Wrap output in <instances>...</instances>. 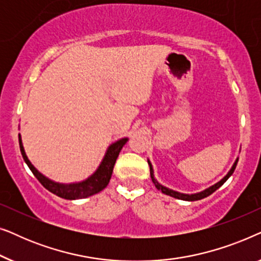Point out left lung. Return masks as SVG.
Segmentation results:
<instances>
[{
    "label": "left lung",
    "mask_w": 261,
    "mask_h": 261,
    "mask_svg": "<svg viewBox=\"0 0 261 261\" xmlns=\"http://www.w3.org/2000/svg\"><path fill=\"white\" fill-rule=\"evenodd\" d=\"M238 160H239V159H237V162L234 163V165H233V167H231V170L229 171V172H228L227 176L224 177L222 180H220L219 183H216L215 185H213L212 188L206 189V190L199 192V194H195V195L180 194V192L170 190V189H167V188H165V187H163V185H160V184L158 183V181H156V180L154 179V176H153V169H152V165H151V163H149V162H148V165H149V173H151L152 181H153V183H154L156 189H159V190H162L163 194L169 195V196H171V197H174V198H178V199H184V201H198V199H202V198H204V197H208L209 195H212L213 192H215V191L217 190V189H219V188L221 187V185H223L224 181H226V180L228 179V178H229V177L231 176V174H233L235 167H237Z\"/></svg>",
    "instance_id": "left-lung-1"
}]
</instances>
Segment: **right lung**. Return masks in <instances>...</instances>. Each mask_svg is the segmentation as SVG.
Here are the masks:
<instances>
[{"mask_svg":"<svg viewBox=\"0 0 261 261\" xmlns=\"http://www.w3.org/2000/svg\"><path fill=\"white\" fill-rule=\"evenodd\" d=\"M127 141H128L127 138L121 139V140L110 146L108 151L106 153L105 159H103V162L101 163V165H99L97 171H96L90 178H88L87 180L82 181V183H78V184L64 185V184L55 183V181L47 179V178L44 177L40 172H38V171L35 170V167L32 165L31 162L27 158L26 153L23 151L22 142H21V138L19 135L21 154H22L23 160L26 162L28 167H30V170L33 172L35 178L40 181L42 187L47 189L48 191H51L52 194H55L57 196H59V197L65 198V199L84 198L102 191L103 189L108 185L110 178H112L113 169H114V165H115L117 156H119L120 151L122 149L123 146L126 145Z\"/></svg>","mask_w":261,"mask_h":261,"instance_id":"add662e5","label":"right lung"}]
</instances>
